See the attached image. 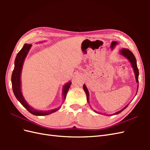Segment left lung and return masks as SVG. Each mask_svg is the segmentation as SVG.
<instances>
[{"instance_id":"8db88e82","label":"left lung","mask_w":150,"mask_h":150,"mask_svg":"<svg viewBox=\"0 0 150 150\" xmlns=\"http://www.w3.org/2000/svg\"><path fill=\"white\" fill-rule=\"evenodd\" d=\"M120 54L121 55L124 56L125 57H126L128 59L129 61V62H131V66H132L133 68V70L134 72V74H135V78H136V81H137V82L138 83V76H139V71L138 69V67H137V60H136V58L134 56V54L131 52L128 49H122V50L120 51ZM83 89L84 90V91L86 93V96H87V100L88 102L89 103V92H88V90L86 88V86H85V84L83 85ZM138 88H137V91H138ZM128 105H127L126 107H125L122 110L116 112V113L113 115H117L120 113L121 111H123L125 109H126Z\"/></svg>"}]
</instances>
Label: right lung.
I'll use <instances>...</instances> for the list:
<instances>
[{"label": "right lung", "instance_id": "obj_1", "mask_svg": "<svg viewBox=\"0 0 150 150\" xmlns=\"http://www.w3.org/2000/svg\"><path fill=\"white\" fill-rule=\"evenodd\" d=\"M32 46L31 44H25L24 45L23 47L21 50V51L18 52L17 55L16 57L15 62H14V69L13 70L12 77H11V81H12V90L13 94H14L16 98L19 101L22 106H23L27 110L30 112L31 114H33L35 116H45L48 115L49 114H51L52 112L57 111L59 108L55 110H52L49 111H39L36 110L35 109L33 108L29 104L25 101L24 99L23 95L22 94L21 91V71L22 69V66H23L24 62L25 59L27 56V54H28L29 50ZM71 85V82L67 83L66 84L63 88L62 90V94H63V98L64 99H66L67 93L69 91V89Z\"/></svg>", "mask_w": 150, "mask_h": 150}]
</instances>
